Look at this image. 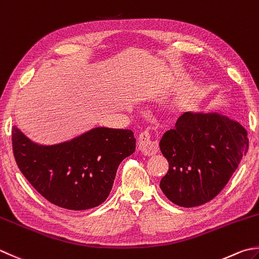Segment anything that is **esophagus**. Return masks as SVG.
<instances>
[{"label":"esophagus","instance_id":"esophagus-1","mask_svg":"<svg viewBox=\"0 0 259 259\" xmlns=\"http://www.w3.org/2000/svg\"><path fill=\"white\" fill-rule=\"evenodd\" d=\"M138 148L144 155L150 156L157 153V150H158V144H157V141L151 140L149 133L144 131V133L139 135Z\"/></svg>","mask_w":259,"mask_h":259}]
</instances>
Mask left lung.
Here are the masks:
<instances>
[{
  "label": "left lung",
  "mask_w": 259,
  "mask_h": 259,
  "mask_svg": "<svg viewBox=\"0 0 259 259\" xmlns=\"http://www.w3.org/2000/svg\"><path fill=\"white\" fill-rule=\"evenodd\" d=\"M159 149L169 168L159 187L183 207L199 206L220 193L247 150V130L218 112H185L164 134Z\"/></svg>",
  "instance_id": "obj_1"
}]
</instances>
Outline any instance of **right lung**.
<instances>
[{"mask_svg":"<svg viewBox=\"0 0 259 259\" xmlns=\"http://www.w3.org/2000/svg\"><path fill=\"white\" fill-rule=\"evenodd\" d=\"M12 145L21 173L46 200L80 211L106 200L120 163L135 153L136 138L128 129L95 126L69 140L41 145L13 125Z\"/></svg>","mask_w":259,"mask_h":259,"instance_id":"right-lung-1","label":"right lung"}]
</instances>
